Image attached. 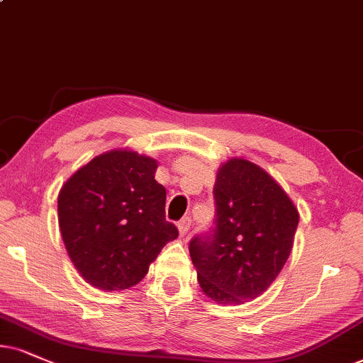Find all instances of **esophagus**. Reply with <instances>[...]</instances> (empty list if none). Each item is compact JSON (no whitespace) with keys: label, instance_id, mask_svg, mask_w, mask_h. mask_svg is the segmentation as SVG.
<instances>
[{"label":"esophagus","instance_id":"34e87169","mask_svg":"<svg viewBox=\"0 0 363 363\" xmlns=\"http://www.w3.org/2000/svg\"><path fill=\"white\" fill-rule=\"evenodd\" d=\"M177 226H179V233H181V236H184L191 228V218H187V216L186 218H182L181 221H179Z\"/></svg>","mask_w":363,"mask_h":363}]
</instances>
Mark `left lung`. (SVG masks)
Instances as JSON below:
<instances>
[{
	"label": "left lung",
	"mask_w": 363,
	"mask_h": 363,
	"mask_svg": "<svg viewBox=\"0 0 363 363\" xmlns=\"http://www.w3.org/2000/svg\"><path fill=\"white\" fill-rule=\"evenodd\" d=\"M216 218L189 241L203 291L218 303H242L274 281L291 253L298 211L272 176L245 159L218 171Z\"/></svg>",
	"instance_id": "obj_1"
}]
</instances>
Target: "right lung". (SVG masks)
<instances>
[{
  "label": "right lung",
  "instance_id": "1",
  "mask_svg": "<svg viewBox=\"0 0 363 363\" xmlns=\"http://www.w3.org/2000/svg\"><path fill=\"white\" fill-rule=\"evenodd\" d=\"M157 162L132 150L91 159L63 184L58 223L72 263L86 283L116 291L134 286L164 246L179 236L166 221Z\"/></svg>",
  "mask_w": 363,
  "mask_h": 363
}]
</instances>
